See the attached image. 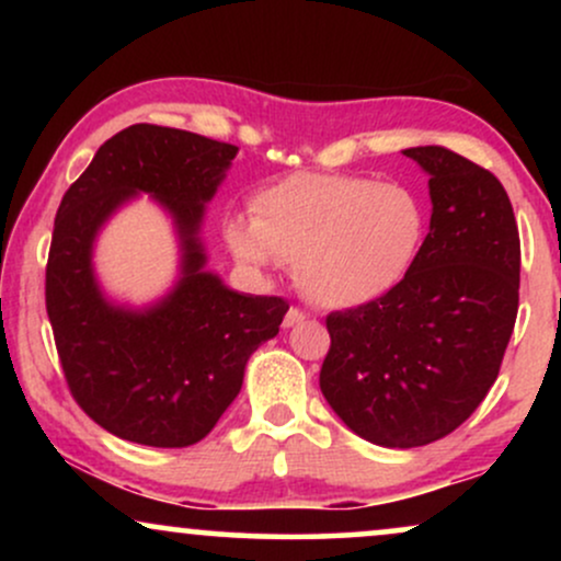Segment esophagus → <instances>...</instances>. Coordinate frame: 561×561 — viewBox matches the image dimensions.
<instances>
[{
    "instance_id": "obj_1",
    "label": "esophagus",
    "mask_w": 561,
    "mask_h": 561,
    "mask_svg": "<svg viewBox=\"0 0 561 561\" xmlns=\"http://www.w3.org/2000/svg\"><path fill=\"white\" fill-rule=\"evenodd\" d=\"M300 321H306V313H302L300 308H289V311L285 313V321H282V327L289 330V327H298Z\"/></svg>"
}]
</instances>
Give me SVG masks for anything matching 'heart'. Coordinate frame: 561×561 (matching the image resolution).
Segmentation results:
<instances>
[{"instance_id":"b5f03b06","label":"heart","mask_w":561,"mask_h":561,"mask_svg":"<svg viewBox=\"0 0 561 561\" xmlns=\"http://www.w3.org/2000/svg\"><path fill=\"white\" fill-rule=\"evenodd\" d=\"M250 208L253 218L227 224L234 259L250 268L293 263L300 293L332 311L369 306L401 287L430 227L420 192L356 173H289L261 186Z\"/></svg>"}]
</instances>
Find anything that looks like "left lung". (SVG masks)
Masks as SVG:
<instances>
[{
    "instance_id": "8db88e82",
    "label": "left lung",
    "mask_w": 561,
    "mask_h": 561,
    "mask_svg": "<svg viewBox=\"0 0 561 561\" xmlns=\"http://www.w3.org/2000/svg\"><path fill=\"white\" fill-rule=\"evenodd\" d=\"M430 176V231L388 298L327 317L319 388L364 440L416 448L493 388L519 306V231L491 171L440 145L403 150Z\"/></svg>"
}]
</instances>
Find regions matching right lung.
Returning a JSON list of instances; mask_svg holds the SVG:
<instances>
[{
  "instance_id": "right-lung-1",
  "label": "right lung",
  "mask_w": 561,
  "mask_h": 561,
  "mask_svg": "<svg viewBox=\"0 0 561 561\" xmlns=\"http://www.w3.org/2000/svg\"><path fill=\"white\" fill-rule=\"evenodd\" d=\"M237 147L152 124L96 150L57 208L47 313L76 403L107 433L152 448L203 440L240 396L244 366L276 337L287 300L237 293L208 272L205 208ZM147 194L172 218L180 272L145 307L115 301L93 268L101 229Z\"/></svg>"
}]
</instances>
